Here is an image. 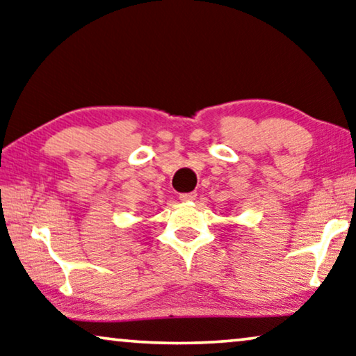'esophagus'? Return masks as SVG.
I'll return each mask as SVG.
<instances>
[{
  "mask_svg": "<svg viewBox=\"0 0 356 356\" xmlns=\"http://www.w3.org/2000/svg\"><path fill=\"white\" fill-rule=\"evenodd\" d=\"M196 198V193L195 192H188V193H180L179 195V200L184 201V203H190V201H193Z\"/></svg>",
  "mask_w": 356,
  "mask_h": 356,
  "instance_id": "1",
  "label": "esophagus"
}]
</instances>
